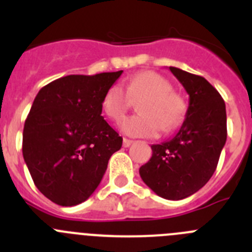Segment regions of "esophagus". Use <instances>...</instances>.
Masks as SVG:
<instances>
[{
	"mask_svg": "<svg viewBox=\"0 0 252 252\" xmlns=\"http://www.w3.org/2000/svg\"><path fill=\"white\" fill-rule=\"evenodd\" d=\"M132 140H130V139H124V146L125 148H128V146L130 145H132Z\"/></svg>",
	"mask_w": 252,
	"mask_h": 252,
	"instance_id": "esophagus-1",
	"label": "esophagus"
}]
</instances>
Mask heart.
Listing matches in <instances>:
<instances>
[{"instance_id":"obj_1","label":"heart","mask_w":252,"mask_h":252,"mask_svg":"<svg viewBox=\"0 0 252 252\" xmlns=\"http://www.w3.org/2000/svg\"><path fill=\"white\" fill-rule=\"evenodd\" d=\"M142 99L139 104L141 115L132 116L122 124L126 135L135 137L157 136L160 130L171 131L180 126L187 113L183 97L173 92L170 82L155 72H142L133 75L126 83V92L119 84L107 91L102 108L111 120L124 119L131 99Z\"/></svg>"}]
</instances>
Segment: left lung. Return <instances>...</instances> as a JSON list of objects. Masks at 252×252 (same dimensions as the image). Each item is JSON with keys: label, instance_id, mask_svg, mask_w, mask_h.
<instances>
[{"label": "left lung", "instance_id": "1", "mask_svg": "<svg viewBox=\"0 0 252 252\" xmlns=\"http://www.w3.org/2000/svg\"><path fill=\"white\" fill-rule=\"evenodd\" d=\"M169 69L189 94L186 120L173 139L151 146L153 157L140 177L158 195L179 201L198 192L217 168L227 139L226 106L203 77Z\"/></svg>", "mask_w": 252, "mask_h": 252}]
</instances>
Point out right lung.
Returning <instances> with one entry per match:
<instances>
[{
	"instance_id": "obj_1",
	"label": "right lung",
	"mask_w": 252,
	"mask_h": 252,
	"mask_svg": "<svg viewBox=\"0 0 252 252\" xmlns=\"http://www.w3.org/2000/svg\"><path fill=\"white\" fill-rule=\"evenodd\" d=\"M122 70L66 75L39 91L22 133L35 186L59 206H77L101 183L122 137L103 119L102 102Z\"/></svg>"
}]
</instances>
